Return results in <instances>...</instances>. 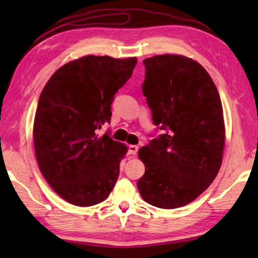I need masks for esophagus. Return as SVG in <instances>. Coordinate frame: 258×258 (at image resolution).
<instances>
[{
  "label": "esophagus",
  "mask_w": 258,
  "mask_h": 258,
  "mask_svg": "<svg viewBox=\"0 0 258 258\" xmlns=\"http://www.w3.org/2000/svg\"><path fill=\"white\" fill-rule=\"evenodd\" d=\"M138 150H139V147L138 146H133V145L128 146V154L130 155H133V156L137 155Z\"/></svg>",
  "instance_id": "1"
}]
</instances>
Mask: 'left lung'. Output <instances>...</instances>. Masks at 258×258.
Segmentation results:
<instances>
[{
	"mask_svg": "<svg viewBox=\"0 0 258 258\" xmlns=\"http://www.w3.org/2000/svg\"><path fill=\"white\" fill-rule=\"evenodd\" d=\"M142 93L152 121L164 131L139 150L145 202L173 209L203 194L222 165L225 130L220 94L202 64L176 54L143 60Z\"/></svg>",
	"mask_w": 258,
	"mask_h": 258,
	"instance_id": "left-lung-1",
	"label": "left lung"
}]
</instances>
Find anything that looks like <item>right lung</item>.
<instances>
[{
  "label": "right lung",
  "instance_id": "add662e5",
  "mask_svg": "<svg viewBox=\"0 0 258 258\" xmlns=\"http://www.w3.org/2000/svg\"><path fill=\"white\" fill-rule=\"evenodd\" d=\"M137 58L86 55L59 68L43 89L34 120V146L43 176L66 202L93 206L108 198L127 151L110 133L111 103Z\"/></svg>",
  "mask_w": 258,
  "mask_h": 258
}]
</instances>
